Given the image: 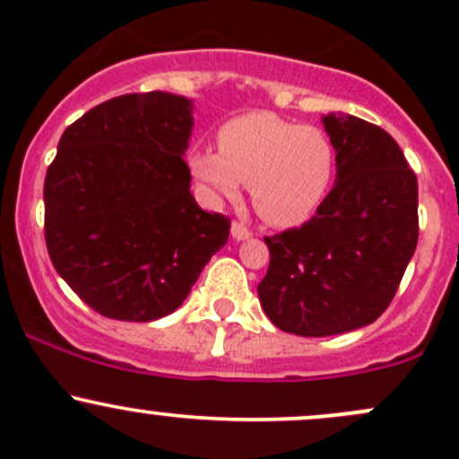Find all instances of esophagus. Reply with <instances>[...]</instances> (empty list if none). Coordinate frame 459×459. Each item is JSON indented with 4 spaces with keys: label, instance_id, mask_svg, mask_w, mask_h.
<instances>
[{
    "label": "esophagus",
    "instance_id": "obj_1",
    "mask_svg": "<svg viewBox=\"0 0 459 459\" xmlns=\"http://www.w3.org/2000/svg\"><path fill=\"white\" fill-rule=\"evenodd\" d=\"M251 234H254V231H251L245 223H240V221H234V223H231V238L245 240L251 238Z\"/></svg>",
    "mask_w": 459,
    "mask_h": 459
}]
</instances>
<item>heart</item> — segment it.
Listing matches in <instances>:
<instances>
[{
  "label": "heart",
  "instance_id": "1",
  "mask_svg": "<svg viewBox=\"0 0 459 459\" xmlns=\"http://www.w3.org/2000/svg\"><path fill=\"white\" fill-rule=\"evenodd\" d=\"M216 144L190 152L192 175L225 199L249 184L255 212L278 228L308 221L333 186L337 151L319 126L254 111L223 122Z\"/></svg>",
  "mask_w": 459,
  "mask_h": 459
}]
</instances>
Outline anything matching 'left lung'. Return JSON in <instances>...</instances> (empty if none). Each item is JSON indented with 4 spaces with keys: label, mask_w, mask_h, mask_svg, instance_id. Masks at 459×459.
I'll return each mask as SVG.
<instances>
[{
    "label": "left lung",
    "mask_w": 459,
    "mask_h": 459,
    "mask_svg": "<svg viewBox=\"0 0 459 459\" xmlns=\"http://www.w3.org/2000/svg\"><path fill=\"white\" fill-rule=\"evenodd\" d=\"M337 181L317 214L264 236L269 269L258 284L280 330L328 337L377 322L396 295L418 243V179L387 131L361 117H324Z\"/></svg>",
    "instance_id": "obj_1"
}]
</instances>
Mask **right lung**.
Returning <instances> with one entry per match:
<instances>
[{"label": "right lung", "mask_w": 459, "mask_h": 459, "mask_svg": "<svg viewBox=\"0 0 459 459\" xmlns=\"http://www.w3.org/2000/svg\"><path fill=\"white\" fill-rule=\"evenodd\" d=\"M188 98L125 93L63 133L43 184L46 245L74 293L122 322H151L188 298L231 221L201 210L184 155Z\"/></svg>", "instance_id": "1"}]
</instances>
